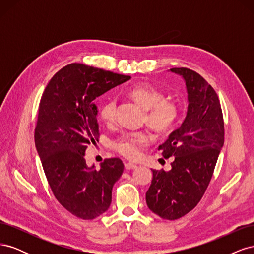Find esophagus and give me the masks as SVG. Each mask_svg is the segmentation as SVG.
Returning a JSON list of instances; mask_svg holds the SVG:
<instances>
[{
  "mask_svg": "<svg viewBox=\"0 0 254 254\" xmlns=\"http://www.w3.org/2000/svg\"><path fill=\"white\" fill-rule=\"evenodd\" d=\"M125 168L126 170H134V168H136V165L131 162H127L125 163Z\"/></svg>",
  "mask_w": 254,
  "mask_h": 254,
  "instance_id": "1",
  "label": "esophagus"
}]
</instances>
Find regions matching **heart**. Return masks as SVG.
Listing matches in <instances>:
<instances>
[{
    "label": "heart",
    "instance_id": "heart-1",
    "mask_svg": "<svg viewBox=\"0 0 254 254\" xmlns=\"http://www.w3.org/2000/svg\"><path fill=\"white\" fill-rule=\"evenodd\" d=\"M128 94L146 108L145 120L160 134L167 133L178 122L179 106L172 99L165 98V93L147 82H139L128 89ZM117 98L110 96L99 106L98 117L105 124L110 125L115 121ZM152 141L147 130L124 132L111 141V147L123 157L136 159L143 149Z\"/></svg>",
    "mask_w": 254,
    "mask_h": 254
}]
</instances>
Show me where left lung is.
<instances>
[{
	"label": "left lung",
	"instance_id": "obj_1",
	"mask_svg": "<svg viewBox=\"0 0 254 254\" xmlns=\"http://www.w3.org/2000/svg\"><path fill=\"white\" fill-rule=\"evenodd\" d=\"M171 71L186 80L188 115L159 146L165 158L174 157L172 170H151L146 203L161 218L175 220L193 210L204 195L225 142V123L216 92L201 75L188 67Z\"/></svg>",
	"mask_w": 254,
	"mask_h": 254
}]
</instances>
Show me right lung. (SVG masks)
<instances>
[{"mask_svg": "<svg viewBox=\"0 0 254 254\" xmlns=\"http://www.w3.org/2000/svg\"><path fill=\"white\" fill-rule=\"evenodd\" d=\"M130 79L102 68L70 64L53 76L40 99L35 144L50 188L74 216L91 220L111 204L113 184L124 171L120 158L88 167L84 152L99 137L94 99Z\"/></svg>", "mask_w": 254, "mask_h": 254, "instance_id": "obj_1", "label": "right lung"}]
</instances>
